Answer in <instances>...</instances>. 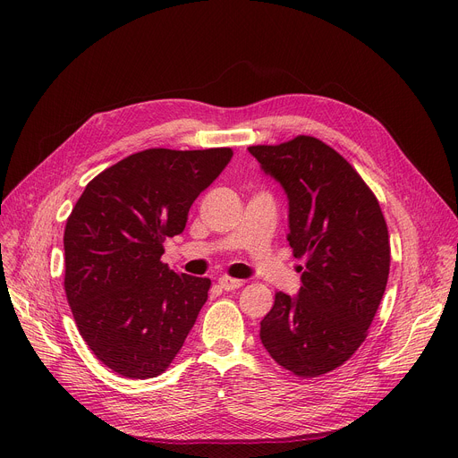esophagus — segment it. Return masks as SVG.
I'll return each mask as SVG.
<instances>
[{
    "label": "esophagus",
    "mask_w": 458,
    "mask_h": 458,
    "mask_svg": "<svg viewBox=\"0 0 458 458\" xmlns=\"http://www.w3.org/2000/svg\"><path fill=\"white\" fill-rule=\"evenodd\" d=\"M219 285L225 289V291H235L242 285V280H235V278H230V276H223L219 278Z\"/></svg>",
    "instance_id": "esophagus-1"
}]
</instances>
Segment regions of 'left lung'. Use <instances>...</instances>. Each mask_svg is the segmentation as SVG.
<instances>
[{"label": "left lung", "instance_id": "1", "mask_svg": "<svg viewBox=\"0 0 458 458\" xmlns=\"http://www.w3.org/2000/svg\"><path fill=\"white\" fill-rule=\"evenodd\" d=\"M289 200L287 241L306 258L296 296L276 293L259 339L280 367L317 377L341 367L367 339L390 267L379 202L329 145L298 136L249 147Z\"/></svg>", "mask_w": 458, "mask_h": 458}]
</instances>
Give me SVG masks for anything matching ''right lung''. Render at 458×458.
Instances as JSON below:
<instances>
[{"mask_svg": "<svg viewBox=\"0 0 458 458\" xmlns=\"http://www.w3.org/2000/svg\"><path fill=\"white\" fill-rule=\"evenodd\" d=\"M232 148H147L105 169L77 200L64 230V289L89 350L131 379L157 377L184 344L211 282L160 261L184 232L195 199L232 160Z\"/></svg>", "mask_w": 458, "mask_h": 458, "instance_id": "right-lung-1", "label": "right lung"}]
</instances>
